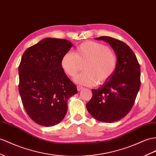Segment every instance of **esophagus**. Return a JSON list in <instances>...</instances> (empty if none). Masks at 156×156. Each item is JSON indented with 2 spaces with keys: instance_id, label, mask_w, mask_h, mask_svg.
Instances as JSON below:
<instances>
[{
  "instance_id": "obj_1",
  "label": "esophagus",
  "mask_w": 156,
  "mask_h": 156,
  "mask_svg": "<svg viewBox=\"0 0 156 156\" xmlns=\"http://www.w3.org/2000/svg\"><path fill=\"white\" fill-rule=\"evenodd\" d=\"M83 89V87L82 86H77V90H78V91H80V90H82Z\"/></svg>"
}]
</instances>
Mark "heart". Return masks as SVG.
Returning a JSON list of instances; mask_svg holds the SVG:
<instances>
[{
	"instance_id": "b5f03b06",
	"label": "heart",
	"mask_w": 156,
	"mask_h": 156,
	"mask_svg": "<svg viewBox=\"0 0 156 156\" xmlns=\"http://www.w3.org/2000/svg\"><path fill=\"white\" fill-rule=\"evenodd\" d=\"M116 53L106 45L86 41L76 48L74 53L67 52L62 56L61 65L65 74L74 77L83 66V73L74 80L80 84L93 86L102 84L113 76L117 66Z\"/></svg>"
}]
</instances>
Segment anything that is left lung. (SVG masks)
Wrapping results in <instances>:
<instances>
[{"instance_id": "obj_1", "label": "left lung", "mask_w": 156, "mask_h": 156, "mask_svg": "<svg viewBox=\"0 0 156 156\" xmlns=\"http://www.w3.org/2000/svg\"><path fill=\"white\" fill-rule=\"evenodd\" d=\"M108 42L117 57L113 76L97 90L86 108L99 121L113 122L125 117L133 107L140 87V67L135 54L125 43L108 36L96 38Z\"/></svg>"}]
</instances>
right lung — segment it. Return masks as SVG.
I'll return each instance as SVG.
<instances>
[{
	"mask_svg": "<svg viewBox=\"0 0 156 156\" xmlns=\"http://www.w3.org/2000/svg\"><path fill=\"white\" fill-rule=\"evenodd\" d=\"M73 43L45 38L23 53L18 66V90L28 116L39 125L53 126L68 110L67 101L77 94L76 86L62 70V56Z\"/></svg>",
	"mask_w": 156,
	"mask_h": 156,
	"instance_id": "right-lung-1",
	"label": "right lung"
}]
</instances>
